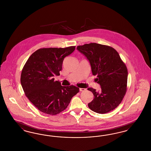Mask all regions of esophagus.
I'll return each instance as SVG.
<instances>
[{"label": "esophagus", "mask_w": 151, "mask_h": 151, "mask_svg": "<svg viewBox=\"0 0 151 151\" xmlns=\"http://www.w3.org/2000/svg\"><path fill=\"white\" fill-rule=\"evenodd\" d=\"M79 91H81V92H83V91H86V89H85V88H79Z\"/></svg>", "instance_id": "esophagus-1"}]
</instances>
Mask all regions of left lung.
<instances>
[{
    "label": "left lung",
    "mask_w": 151,
    "mask_h": 151,
    "mask_svg": "<svg viewBox=\"0 0 151 151\" xmlns=\"http://www.w3.org/2000/svg\"><path fill=\"white\" fill-rule=\"evenodd\" d=\"M77 50L89 62L92 74L97 76L95 81L101 86L99 92L88 88L94 96L88 107L99 114L114 110L126 94L128 76L127 67L118 52L110 46L96 43L78 46Z\"/></svg>",
    "instance_id": "obj_1"
}]
</instances>
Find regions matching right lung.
<instances>
[{
  "label": "right lung",
  "instance_id": "1",
  "mask_svg": "<svg viewBox=\"0 0 151 151\" xmlns=\"http://www.w3.org/2000/svg\"><path fill=\"white\" fill-rule=\"evenodd\" d=\"M75 49V46L40 49L30 56L22 68L20 81L24 92L45 114L56 115L63 111L79 92V88L62 86L53 78L60 75L64 58Z\"/></svg>",
  "mask_w": 151,
  "mask_h": 151
}]
</instances>
